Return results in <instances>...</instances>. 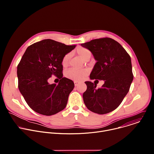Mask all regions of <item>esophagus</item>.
<instances>
[{
	"instance_id": "1",
	"label": "esophagus",
	"mask_w": 154,
	"mask_h": 154,
	"mask_svg": "<svg viewBox=\"0 0 154 154\" xmlns=\"http://www.w3.org/2000/svg\"><path fill=\"white\" fill-rule=\"evenodd\" d=\"M74 85H75V86H78V85L80 83L79 82H77V81H74Z\"/></svg>"
}]
</instances>
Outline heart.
I'll return each mask as SVG.
<instances>
[{
    "instance_id": "heart-1",
    "label": "heart",
    "mask_w": 154,
    "mask_h": 154,
    "mask_svg": "<svg viewBox=\"0 0 154 154\" xmlns=\"http://www.w3.org/2000/svg\"><path fill=\"white\" fill-rule=\"evenodd\" d=\"M76 52L79 56L83 60L86 61L91 57V52L85 48L79 47L76 49ZM70 58V54H66L62 59V65L63 66H67L69 64ZM89 73V70L88 69H76L74 68H71L67 70L65 72V75L68 79L75 81H82L84 80Z\"/></svg>"
}]
</instances>
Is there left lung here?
I'll return each instance as SVG.
<instances>
[{
  "label": "left lung",
  "instance_id": "8db88e82",
  "mask_svg": "<svg viewBox=\"0 0 154 154\" xmlns=\"http://www.w3.org/2000/svg\"><path fill=\"white\" fill-rule=\"evenodd\" d=\"M82 46L90 50L97 61L90 79L104 80L101 88L85 82L84 103L92 112L103 115L117 108L128 93L134 79L131 58L119 42L110 38L93 39ZM98 81V80H97Z\"/></svg>",
  "mask_w": 154,
  "mask_h": 154
}]
</instances>
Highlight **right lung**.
I'll use <instances>...</instances> for the list:
<instances>
[{
  "mask_svg": "<svg viewBox=\"0 0 154 154\" xmlns=\"http://www.w3.org/2000/svg\"><path fill=\"white\" fill-rule=\"evenodd\" d=\"M75 46L47 39L27 48L17 67L18 88L35 112L51 116L66 106L74 83L63 77L62 59ZM53 75L60 79L58 85L48 82Z\"/></svg>",
  "mask_w": 154,
  "mask_h": 154,
  "instance_id": "1",
  "label": "right lung"
}]
</instances>
